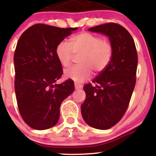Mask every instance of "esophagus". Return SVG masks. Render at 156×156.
Here are the masks:
<instances>
[{"mask_svg":"<svg viewBox=\"0 0 156 156\" xmlns=\"http://www.w3.org/2000/svg\"><path fill=\"white\" fill-rule=\"evenodd\" d=\"M75 88H76V89H81L82 88V86L80 85V84L78 83H75Z\"/></svg>","mask_w":156,"mask_h":156,"instance_id":"obj_1","label":"esophagus"}]
</instances>
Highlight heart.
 Wrapping results in <instances>:
<instances>
[{
  "label": "heart",
  "mask_w": 156,
  "mask_h": 156,
  "mask_svg": "<svg viewBox=\"0 0 156 156\" xmlns=\"http://www.w3.org/2000/svg\"><path fill=\"white\" fill-rule=\"evenodd\" d=\"M113 53L114 48L110 40L88 31L80 32L70 39V43L62 41L55 48L57 58L64 67L71 65L74 55H80L79 65L64 71V76L76 83L89 79L92 70L96 73L103 72L110 64Z\"/></svg>",
  "instance_id": "b5f03b06"
}]
</instances>
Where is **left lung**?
<instances>
[{
    "label": "left lung",
    "mask_w": 156,
    "mask_h": 156,
    "mask_svg": "<svg viewBox=\"0 0 156 156\" xmlns=\"http://www.w3.org/2000/svg\"><path fill=\"white\" fill-rule=\"evenodd\" d=\"M89 31L107 35L114 53L110 64L86 84V99L81 105L84 121L97 129L106 130L124 116L136 81L138 55L133 37L121 25L108 23L92 27Z\"/></svg>",
    "instance_id": "1"
}]
</instances>
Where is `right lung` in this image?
I'll return each mask as SVG.
<instances>
[{
	"label": "right lung",
	"mask_w": 156,
	"mask_h": 156,
	"mask_svg": "<svg viewBox=\"0 0 156 156\" xmlns=\"http://www.w3.org/2000/svg\"><path fill=\"white\" fill-rule=\"evenodd\" d=\"M76 29L39 23L26 30L17 42L14 55L16 98L23 119L34 129L54 126L62 101L74 91L71 79L55 84L63 74L55 48Z\"/></svg>",
	"instance_id": "right-lung-1"
}]
</instances>
